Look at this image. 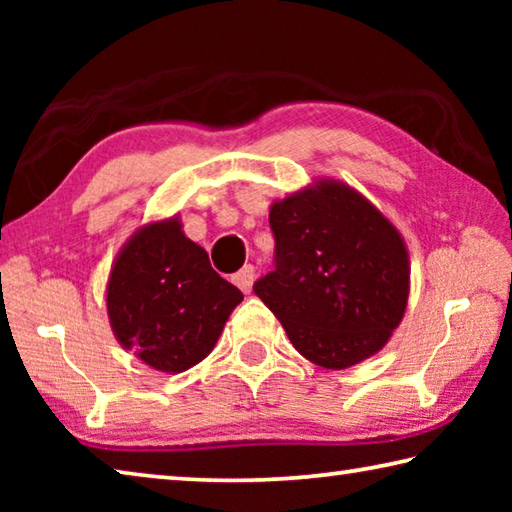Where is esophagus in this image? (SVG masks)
<instances>
[{
  "mask_svg": "<svg viewBox=\"0 0 512 512\" xmlns=\"http://www.w3.org/2000/svg\"><path fill=\"white\" fill-rule=\"evenodd\" d=\"M232 280H235V284H237L241 291L248 293L250 287H253V282H255V266L253 264H246L235 277H232Z\"/></svg>",
  "mask_w": 512,
  "mask_h": 512,
  "instance_id": "obj_1",
  "label": "esophagus"
}]
</instances>
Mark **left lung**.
<instances>
[{"label": "left lung", "instance_id": "8db88e82", "mask_svg": "<svg viewBox=\"0 0 512 512\" xmlns=\"http://www.w3.org/2000/svg\"><path fill=\"white\" fill-rule=\"evenodd\" d=\"M273 271L253 289L302 357L341 370L384 348L409 298V255L366 198L325 180L273 203Z\"/></svg>", "mask_w": 512, "mask_h": 512}]
</instances>
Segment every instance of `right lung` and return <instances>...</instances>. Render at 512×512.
Here are the masks:
<instances>
[{
  "mask_svg": "<svg viewBox=\"0 0 512 512\" xmlns=\"http://www.w3.org/2000/svg\"><path fill=\"white\" fill-rule=\"evenodd\" d=\"M241 300L244 293L214 271L176 219L137 232L108 282L112 332L162 372H183L203 361Z\"/></svg>",
  "mask_w": 512,
  "mask_h": 512,
  "instance_id": "obj_1",
  "label": "right lung"
}]
</instances>
